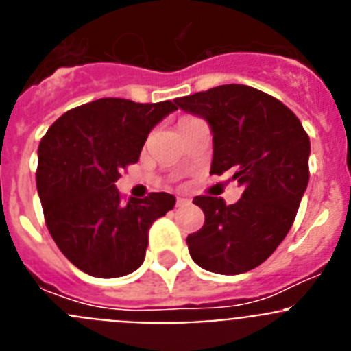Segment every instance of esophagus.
<instances>
[{"mask_svg": "<svg viewBox=\"0 0 351 351\" xmlns=\"http://www.w3.org/2000/svg\"><path fill=\"white\" fill-rule=\"evenodd\" d=\"M190 202V200H188V198H182V197H179L178 200H176V206L178 207H182V206H186V204Z\"/></svg>", "mask_w": 351, "mask_h": 351, "instance_id": "34e87169", "label": "esophagus"}]
</instances>
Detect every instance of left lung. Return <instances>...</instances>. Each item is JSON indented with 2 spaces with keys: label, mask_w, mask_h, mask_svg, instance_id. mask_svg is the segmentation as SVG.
I'll return each instance as SVG.
<instances>
[{
  "label": "left lung",
  "mask_w": 351,
  "mask_h": 351,
  "mask_svg": "<svg viewBox=\"0 0 351 351\" xmlns=\"http://www.w3.org/2000/svg\"><path fill=\"white\" fill-rule=\"evenodd\" d=\"M176 107L209 123L210 173L228 172L243 188L232 206L218 197L193 198L206 223L186 239L191 258L218 274L258 267L287 237L308 188V133L287 105L243 84L176 98Z\"/></svg>",
  "instance_id": "left-lung-1"
}]
</instances>
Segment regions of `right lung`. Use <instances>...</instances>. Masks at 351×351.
Segmentation results:
<instances>
[{"instance_id": "right-lung-1", "label": "right lung", "mask_w": 351, "mask_h": 351, "mask_svg": "<svg viewBox=\"0 0 351 351\" xmlns=\"http://www.w3.org/2000/svg\"><path fill=\"white\" fill-rule=\"evenodd\" d=\"M172 101L135 104L100 98L71 108L38 145L36 190L54 243L75 267L95 278H119L145 258L149 228L176 206L169 193L123 204L121 170L137 163L149 132Z\"/></svg>"}]
</instances>
